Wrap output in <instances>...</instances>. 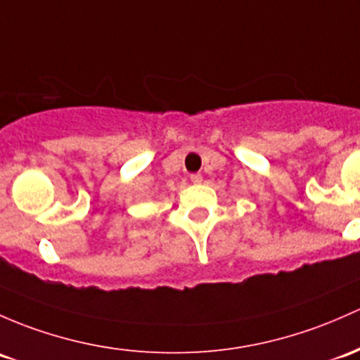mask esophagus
Here are the masks:
<instances>
[{"label":"esophagus","instance_id":"1","mask_svg":"<svg viewBox=\"0 0 360 360\" xmlns=\"http://www.w3.org/2000/svg\"><path fill=\"white\" fill-rule=\"evenodd\" d=\"M190 179H191L193 184H200V183H202L203 177H202V174H191Z\"/></svg>","mask_w":360,"mask_h":360}]
</instances>
